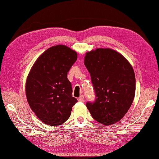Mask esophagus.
Returning a JSON list of instances; mask_svg holds the SVG:
<instances>
[{
	"label": "esophagus",
	"instance_id": "34e87169",
	"mask_svg": "<svg viewBox=\"0 0 159 159\" xmlns=\"http://www.w3.org/2000/svg\"><path fill=\"white\" fill-rule=\"evenodd\" d=\"M78 101L79 102H84L85 99H84V96L83 95H82L79 97V98L78 99Z\"/></svg>",
	"mask_w": 159,
	"mask_h": 159
}]
</instances>
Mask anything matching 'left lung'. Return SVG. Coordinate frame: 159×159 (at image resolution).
<instances>
[{"label": "left lung", "mask_w": 159, "mask_h": 159, "mask_svg": "<svg viewBox=\"0 0 159 159\" xmlns=\"http://www.w3.org/2000/svg\"><path fill=\"white\" fill-rule=\"evenodd\" d=\"M84 65L90 74L95 100L86 107L93 118L106 126L120 121L132 105L136 79L132 66L110 49L86 53Z\"/></svg>", "instance_id": "8db88e82"}]
</instances>
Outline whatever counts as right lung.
Segmentation results:
<instances>
[{
	"instance_id": "right-lung-1",
	"label": "right lung",
	"mask_w": 159,
	"mask_h": 159,
	"mask_svg": "<svg viewBox=\"0 0 159 159\" xmlns=\"http://www.w3.org/2000/svg\"><path fill=\"white\" fill-rule=\"evenodd\" d=\"M77 54L65 45L52 47L38 58L26 83L27 101L38 118L51 126L60 125L70 118L77 99L72 96L67 73Z\"/></svg>"
}]
</instances>
